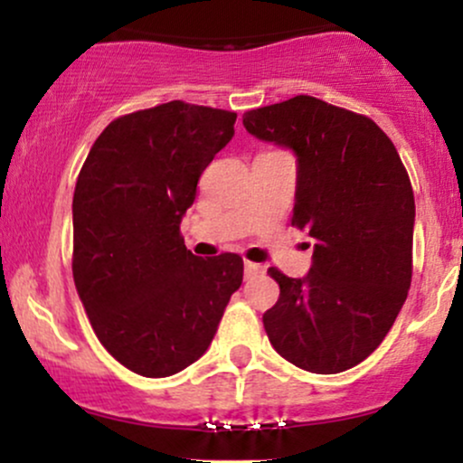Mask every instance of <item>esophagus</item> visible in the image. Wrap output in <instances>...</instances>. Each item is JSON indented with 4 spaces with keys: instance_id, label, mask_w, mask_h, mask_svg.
Masks as SVG:
<instances>
[{
    "instance_id": "obj_1",
    "label": "esophagus",
    "mask_w": 463,
    "mask_h": 463,
    "mask_svg": "<svg viewBox=\"0 0 463 463\" xmlns=\"http://www.w3.org/2000/svg\"><path fill=\"white\" fill-rule=\"evenodd\" d=\"M243 272H246V279H254V276L263 272V265L252 263V261H246V263H243Z\"/></svg>"
}]
</instances>
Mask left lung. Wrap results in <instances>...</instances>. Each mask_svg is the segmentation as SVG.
Wrapping results in <instances>:
<instances>
[{
  "label": "left lung",
  "mask_w": 463,
  "mask_h": 463,
  "mask_svg": "<svg viewBox=\"0 0 463 463\" xmlns=\"http://www.w3.org/2000/svg\"><path fill=\"white\" fill-rule=\"evenodd\" d=\"M250 135L291 147L298 187L291 226L316 239L305 279L280 269L263 313L280 357L335 374L370 357L405 305L413 269V189L394 143L370 117L311 95L243 113Z\"/></svg>",
  "instance_id": "left-lung-1"
}]
</instances>
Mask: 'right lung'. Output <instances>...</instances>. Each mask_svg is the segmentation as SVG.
Listing matches in <instances>:
<instances>
[{
  "mask_svg": "<svg viewBox=\"0 0 463 463\" xmlns=\"http://www.w3.org/2000/svg\"><path fill=\"white\" fill-rule=\"evenodd\" d=\"M237 113L183 99L110 121L73 191L76 289L95 335L150 379L198 361L241 287L243 259L191 254L180 220Z\"/></svg>",
  "mask_w": 463,
  "mask_h": 463,
  "instance_id": "1",
  "label": "right lung"
}]
</instances>
